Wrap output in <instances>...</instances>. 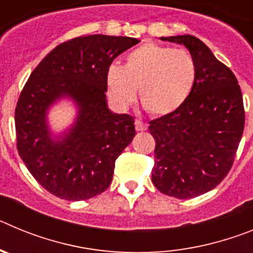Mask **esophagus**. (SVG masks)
Masks as SVG:
<instances>
[{
  "instance_id": "obj_1",
  "label": "esophagus",
  "mask_w": 253,
  "mask_h": 253,
  "mask_svg": "<svg viewBox=\"0 0 253 253\" xmlns=\"http://www.w3.org/2000/svg\"><path fill=\"white\" fill-rule=\"evenodd\" d=\"M135 129H137L138 131L147 130V129H148V125H147L146 123H143L142 120L137 119V120H135Z\"/></svg>"
}]
</instances>
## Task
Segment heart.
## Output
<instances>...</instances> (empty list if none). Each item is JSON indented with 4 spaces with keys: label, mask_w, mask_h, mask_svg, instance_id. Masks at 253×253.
<instances>
[{
    "label": "heart",
    "mask_w": 253,
    "mask_h": 253,
    "mask_svg": "<svg viewBox=\"0 0 253 253\" xmlns=\"http://www.w3.org/2000/svg\"><path fill=\"white\" fill-rule=\"evenodd\" d=\"M196 77L198 66L189 50L147 43L125 57L123 68L107 69V93L114 104L128 107L139 88L144 110L153 116H166L187 101Z\"/></svg>",
    "instance_id": "b5f03b06"
}]
</instances>
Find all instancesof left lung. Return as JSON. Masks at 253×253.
Segmentation results:
<instances>
[{"instance_id":"8db88e82","label":"left lung","mask_w":253,"mask_h":253,"mask_svg":"<svg viewBox=\"0 0 253 253\" xmlns=\"http://www.w3.org/2000/svg\"><path fill=\"white\" fill-rule=\"evenodd\" d=\"M184 44L198 66L193 92L182 106L149 122L156 140L152 182L177 199L218 186L233 165L245 128V107L236 76L193 35L161 38Z\"/></svg>"}]
</instances>
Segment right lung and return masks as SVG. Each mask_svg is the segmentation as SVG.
Here are the masks:
<instances>
[{"instance_id":"obj_1","label":"right lung","mask_w":253,"mask_h":253,"mask_svg":"<svg viewBox=\"0 0 253 253\" xmlns=\"http://www.w3.org/2000/svg\"><path fill=\"white\" fill-rule=\"evenodd\" d=\"M140 40L88 35L59 44L31 72L15 109L16 147L45 190L71 202L104 193L115 161L135 135L133 116L107 109L106 73L113 60ZM69 97L79 106L73 128L53 138L46 111Z\"/></svg>"}]
</instances>
